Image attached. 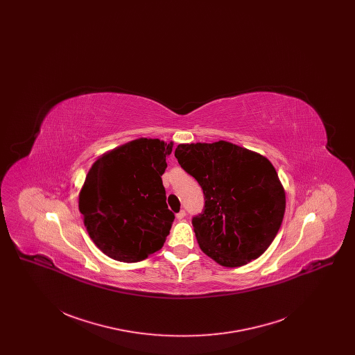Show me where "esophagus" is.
Listing matches in <instances>:
<instances>
[{
  "mask_svg": "<svg viewBox=\"0 0 355 355\" xmlns=\"http://www.w3.org/2000/svg\"><path fill=\"white\" fill-rule=\"evenodd\" d=\"M175 217H177V220H184V218L186 217L185 210L182 209L180 213H177V216H175Z\"/></svg>",
  "mask_w": 355,
  "mask_h": 355,
  "instance_id": "34e87169",
  "label": "esophagus"
}]
</instances>
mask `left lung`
<instances>
[{
    "label": "left lung",
    "mask_w": 355,
    "mask_h": 355,
    "mask_svg": "<svg viewBox=\"0 0 355 355\" xmlns=\"http://www.w3.org/2000/svg\"><path fill=\"white\" fill-rule=\"evenodd\" d=\"M174 155L202 187L205 209L193 227L203 253L225 268L243 266L265 253L286 207L270 161L227 141L180 144Z\"/></svg>",
    "instance_id": "left-lung-1"
}]
</instances>
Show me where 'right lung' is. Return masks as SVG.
Here are the masks:
<instances>
[{
	"label": "right lung",
	"instance_id": "1",
	"mask_svg": "<svg viewBox=\"0 0 355 355\" xmlns=\"http://www.w3.org/2000/svg\"><path fill=\"white\" fill-rule=\"evenodd\" d=\"M171 149L173 142L138 138L103 153L92 165L78 209L102 253L132 263L164 246L174 220L161 178Z\"/></svg>",
	"mask_w": 355,
	"mask_h": 355
}]
</instances>
